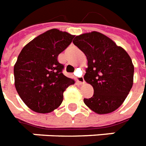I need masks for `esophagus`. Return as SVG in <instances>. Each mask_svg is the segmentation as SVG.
<instances>
[{"label":"esophagus","instance_id":"1","mask_svg":"<svg viewBox=\"0 0 146 146\" xmlns=\"http://www.w3.org/2000/svg\"><path fill=\"white\" fill-rule=\"evenodd\" d=\"M76 81H77V83H79V84H80V85L84 84V83H85L84 79H83V77H76Z\"/></svg>","mask_w":146,"mask_h":146}]
</instances>
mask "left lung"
<instances>
[{
	"mask_svg": "<svg viewBox=\"0 0 146 146\" xmlns=\"http://www.w3.org/2000/svg\"><path fill=\"white\" fill-rule=\"evenodd\" d=\"M73 42L86 56L84 80L94 90L93 96L83 102L97 114L113 113L132 87L134 66L129 55L110 37L96 31L76 36Z\"/></svg>",
	"mask_w": 146,
	"mask_h": 146,
	"instance_id": "left-lung-1",
	"label": "left lung"
}]
</instances>
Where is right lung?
Returning <instances> with one entry per match:
<instances>
[{"instance_id":"obj_1","label":"right lung","mask_w":146,"mask_h":146,"mask_svg":"<svg viewBox=\"0 0 146 146\" xmlns=\"http://www.w3.org/2000/svg\"><path fill=\"white\" fill-rule=\"evenodd\" d=\"M74 35L51 29L29 42L14 67V85L27 107L39 113H50L63 102V92L75 81L63 75L57 60Z\"/></svg>"}]
</instances>
